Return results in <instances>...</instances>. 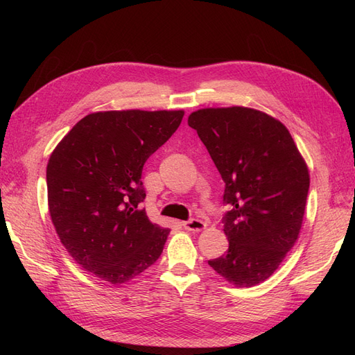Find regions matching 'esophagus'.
Returning <instances> with one entry per match:
<instances>
[{
	"label": "esophagus",
	"mask_w": 355,
	"mask_h": 355,
	"mask_svg": "<svg viewBox=\"0 0 355 355\" xmlns=\"http://www.w3.org/2000/svg\"><path fill=\"white\" fill-rule=\"evenodd\" d=\"M182 225H184V228H185V230H188V231H192V232H198V231H202L204 228L207 227V225L204 223L202 220H200V219H189V220L184 222V223H182Z\"/></svg>",
	"instance_id": "esophagus-1"
}]
</instances>
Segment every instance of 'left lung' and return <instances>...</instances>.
<instances>
[{
    "instance_id": "left-lung-1",
    "label": "left lung",
    "mask_w": 355,
    "mask_h": 355,
    "mask_svg": "<svg viewBox=\"0 0 355 355\" xmlns=\"http://www.w3.org/2000/svg\"><path fill=\"white\" fill-rule=\"evenodd\" d=\"M189 127L225 182L228 252L209 265L237 287L265 282L295 245L302 227L309 173L286 125L262 111L204 108Z\"/></svg>"
}]
</instances>
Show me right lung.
Listing matches in <instances>:
<instances>
[{
    "instance_id": "right-lung-1",
    "label": "right lung",
    "mask_w": 355,
    "mask_h": 355,
    "mask_svg": "<svg viewBox=\"0 0 355 355\" xmlns=\"http://www.w3.org/2000/svg\"><path fill=\"white\" fill-rule=\"evenodd\" d=\"M184 111L85 115L51 153L49 211L60 243L85 271L111 284L144 272L170 230L148 219L142 168L180 125Z\"/></svg>"
}]
</instances>
